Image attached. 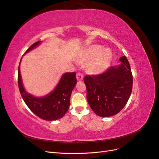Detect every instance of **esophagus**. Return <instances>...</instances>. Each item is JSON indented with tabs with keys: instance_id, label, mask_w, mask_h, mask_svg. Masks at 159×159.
<instances>
[{
	"instance_id": "obj_1",
	"label": "esophagus",
	"mask_w": 159,
	"mask_h": 159,
	"mask_svg": "<svg viewBox=\"0 0 159 159\" xmlns=\"http://www.w3.org/2000/svg\"><path fill=\"white\" fill-rule=\"evenodd\" d=\"M83 78H84V76L81 73H77V74H76L77 80H78V81H81V80H83Z\"/></svg>"
}]
</instances>
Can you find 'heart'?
<instances>
[{"mask_svg": "<svg viewBox=\"0 0 159 159\" xmlns=\"http://www.w3.org/2000/svg\"><path fill=\"white\" fill-rule=\"evenodd\" d=\"M100 46H93L89 49L86 60L90 61L88 70L93 74H100L106 70L112 59V52L109 49H104Z\"/></svg>", "mask_w": 159, "mask_h": 159, "instance_id": "1", "label": "heart"}]
</instances>
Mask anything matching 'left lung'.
Listing matches in <instances>:
<instances>
[{
    "instance_id": "obj_1",
    "label": "left lung",
    "mask_w": 159,
    "mask_h": 159,
    "mask_svg": "<svg viewBox=\"0 0 159 159\" xmlns=\"http://www.w3.org/2000/svg\"><path fill=\"white\" fill-rule=\"evenodd\" d=\"M121 64L99 75H85L87 100L90 107L100 117H110L125 106L133 88V75L126 56Z\"/></svg>"
}]
</instances>
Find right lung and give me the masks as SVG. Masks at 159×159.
Wrapping results in <instances>:
<instances>
[{"label": "right lung", "instance_id": "1", "mask_svg": "<svg viewBox=\"0 0 159 159\" xmlns=\"http://www.w3.org/2000/svg\"><path fill=\"white\" fill-rule=\"evenodd\" d=\"M40 43V41L34 43L25 53L32 50ZM76 83L75 72L66 73L62 75L58 84L52 93L43 98H35L28 94L24 89L20 73V64L18 66V84L24 102L38 117L46 121L60 119L68 111L70 96Z\"/></svg>", "mask_w": 159, "mask_h": 159}]
</instances>
